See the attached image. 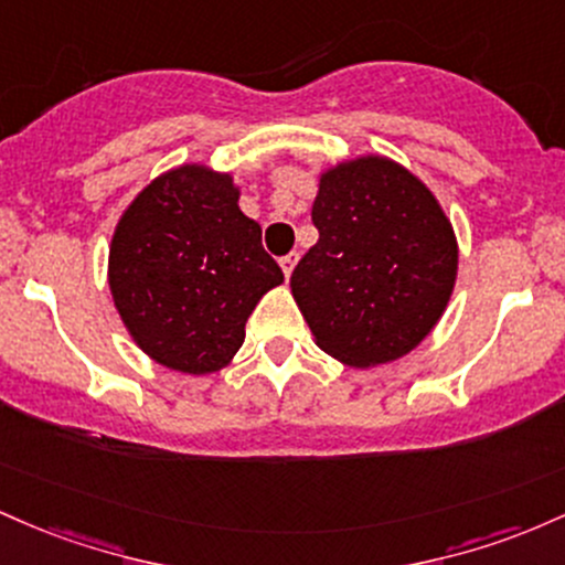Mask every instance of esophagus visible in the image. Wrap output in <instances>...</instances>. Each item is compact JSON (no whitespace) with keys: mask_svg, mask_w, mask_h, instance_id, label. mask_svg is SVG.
<instances>
[{"mask_svg":"<svg viewBox=\"0 0 565 565\" xmlns=\"http://www.w3.org/2000/svg\"><path fill=\"white\" fill-rule=\"evenodd\" d=\"M296 262H299V253H288V256H282L280 258V266H282V271H285V277H290V271H294V266H296Z\"/></svg>","mask_w":565,"mask_h":565,"instance_id":"1","label":"esophagus"}]
</instances>
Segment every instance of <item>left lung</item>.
Returning a JSON list of instances; mask_svg holds the SVG:
<instances>
[{"label":"left lung","instance_id":"obj_1","mask_svg":"<svg viewBox=\"0 0 565 565\" xmlns=\"http://www.w3.org/2000/svg\"><path fill=\"white\" fill-rule=\"evenodd\" d=\"M320 232L290 275L317 347L354 367L403 358L451 299L456 237L424 183L384 157L328 170L312 205Z\"/></svg>","mask_w":565,"mask_h":565}]
</instances>
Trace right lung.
<instances>
[{
    "mask_svg": "<svg viewBox=\"0 0 565 565\" xmlns=\"http://www.w3.org/2000/svg\"><path fill=\"white\" fill-rule=\"evenodd\" d=\"M230 175L198 164L160 175L119 218L109 285L136 344L181 373L224 367L282 269Z\"/></svg>",
    "mask_w": 565,
    "mask_h": 565,
    "instance_id": "right-lung-1",
    "label": "right lung"
}]
</instances>
